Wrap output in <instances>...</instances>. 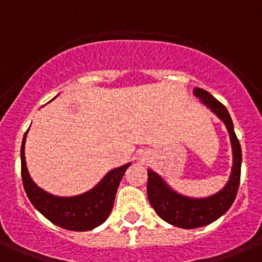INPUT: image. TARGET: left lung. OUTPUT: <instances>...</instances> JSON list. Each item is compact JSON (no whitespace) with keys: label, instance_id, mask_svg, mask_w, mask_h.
I'll return each mask as SVG.
<instances>
[{"label":"left lung","instance_id":"obj_1","mask_svg":"<svg viewBox=\"0 0 262 262\" xmlns=\"http://www.w3.org/2000/svg\"><path fill=\"white\" fill-rule=\"evenodd\" d=\"M192 93L195 97L199 98L200 103L216 115L226 126L233 151V167L230 177L225 183V186L214 194L204 198H192L180 194L173 190L160 174L154 172L152 169H147V196L151 207L155 209L160 219L173 226L182 229H196L205 226L226 213L235 200L241 181L242 148L234 132L230 114L211 93L200 88H195Z\"/></svg>","mask_w":262,"mask_h":262}]
</instances>
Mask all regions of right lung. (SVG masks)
<instances>
[{
	"label": "right lung",
	"instance_id": "add662e5",
	"mask_svg": "<svg viewBox=\"0 0 262 262\" xmlns=\"http://www.w3.org/2000/svg\"><path fill=\"white\" fill-rule=\"evenodd\" d=\"M28 130L21 141V180L27 196L33 207L49 221L66 230L88 231L103 224L111 213L117 187L124 173L132 165L130 163L110 170L89 191L75 196L53 195L38 187L29 176L24 152Z\"/></svg>",
	"mask_w": 262,
	"mask_h": 262
}]
</instances>
